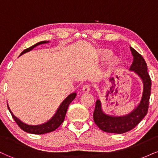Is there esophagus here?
I'll list each match as a JSON object with an SVG mask.
<instances>
[{
    "label": "esophagus",
    "instance_id": "esophagus-1",
    "mask_svg": "<svg viewBox=\"0 0 158 158\" xmlns=\"http://www.w3.org/2000/svg\"><path fill=\"white\" fill-rule=\"evenodd\" d=\"M90 85H85L84 86L82 87V89H81V91L83 93H88L90 92Z\"/></svg>",
    "mask_w": 158,
    "mask_h": 158
}]
</instances>
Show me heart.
Instances as JSON below:
<instances>
[{
	"label": "heart",
	"mask_w": 158,
	"mask_h": 158,
	"mask_svg": "<svg viewBox=\"0 0 158 158\" xmlns=\"http://www.w3.org/2000/svg\"><path fill=\"white\" fill-rule=\"evenodd\" d=\"M103 56H104L105 59H108L111 57V53H110V52H106L103 54ZM117 64H118V60H117V59H114V60L112 61V65H113V66H116Z\"/></svg>",
	"instance_id": "heart-1"
}]
</instances>
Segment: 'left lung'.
Instances as JSON below:
<instances>
[{"label": "left lung", "mask_w": 158, "mask_h": 158, "mask_svg": "<svg viewBox=\"0 0 158 158\" xmlns=\"http://www.w3.org/2000/svg\"><path fill=\"white\" fill-rule=\"evenodd\" d=\"M133 62L129 70L135 72L143 81V94L139 103L129 114L123 116H112L103 111L102 102L98 99L94 112V120L97 126L105 132L123 134L131 131L140 123L148 112L151 94V79L147 71V64L143 56L130 47Z\"/></svg>", "instance_id": "left-lung-1"}]
</instances>
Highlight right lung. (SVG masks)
<instances>
[{
    "instance_id": "1",
    "label": "right lung",
    "mask_w": 158,
    "mask_h": 158,
    "mask_svg": "<svg viewBox=\"0 0 158 158\" xmlns=\"http://www.w3.org/2000/svg\"><path fill=\"white\" fill-rule=\"evenodd\" d=\"M49 42H50L49 41H40V42L36 43L35 44L33 45V46L30 47V48H27L26 50H23L20 56L23 55V54L30 51V50H32L34 48L37 47L38 45L47 44V43H49ZM76 96H77V94L76 93L70 94V95H69L68 97L65 98L64 101L61 103V105L59 106V108H58V109L56 110L55 114L52 116V117H51V119H50L48 122L43 123V124L36 125V126H32V125H28V124H26V123H23L22 121L20 120L19 118H17V117L14 115L13 113L11 111L8 104H7V107H8V109L10 110L11 114H12V118L14 119V120L15 121L16 123L19 125V126L23 130V131H26L27 133L34 134V135H43V134H47V133H49V132L55 131L56 128H59L61 123L64 122V119L65 115H66L67 110H68L69 105L70 104V102H71L74 99H75Z\"/></svg>"
}]
</instances>
